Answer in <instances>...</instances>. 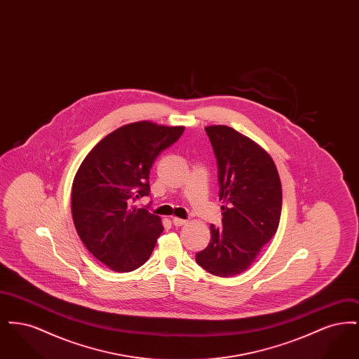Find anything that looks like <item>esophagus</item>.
Returning a JSON list of instances; mask_svg holds the SVG:
<instances>
[{
    "label": "esophagus",
    "instance_id": "34e87169",
    "mask_svg": "<svg viewBox=\"0 0 359 359\" xmlns=\"http://www.w3.org/2000/svg\"><path fill=\"white\" fill-rule=\"evenodd\" d=\"M187 221H184V219H180V218H172V223L175 224V226H183V224H186Z\"/></svg>",
    "mask_w": 359,
    "mask_h": 359
}]
</instances>
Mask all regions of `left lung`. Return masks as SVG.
<instances>
[{"instance_id": "1", "label": "left lung", "mask_w": 359, "mask_h": 359, "mask_svg": "<svg viewBox=\"0 0 359 359\" xmlns=\"http://www.w3.org/2000/svg\"><path fill=\"white\" fill-rule=\"evenodd\" d=\"M218 164L222 227L210 226L211 239L196 253L208 273L245 272L277 231L283 191L273 160L255 141L224 125L207 126Z\"/></svg>"}]
</instances>
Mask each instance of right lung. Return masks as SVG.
I'll return each instance as SVG.
<instances>
[{"instance_id":"add662e5","label":"right lung","mask_w":359,"mask_h":359,"mask_svg":"<svg viewBox=\"0 0 359 359\" xmlns=\"http://www.w3.org/2000/svg\"><path fill=\"white\" fill-rule=\"evenodd\" d=\"M184 126L140 121L121 126L86 156L75 175L71 211L87 250L114 272L140 268L164 227L160 217L133 203L148 196L154 161Z\"/></svg>"}]
</instances>
